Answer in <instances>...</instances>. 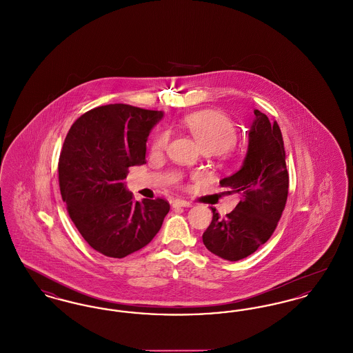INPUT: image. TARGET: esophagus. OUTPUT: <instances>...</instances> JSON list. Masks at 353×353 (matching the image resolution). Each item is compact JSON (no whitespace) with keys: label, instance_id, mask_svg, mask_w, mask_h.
I'll return each mask as SVG.
<instances>
[{"label":"esophagus","instance_id":"esophagus-1","mask_svg":"<svg viewBox=\"0 0 353 353\" xmlns=\"http://www.w3.org/2000/svg\"><path fill=\"white\" fill-rule=\"evenodd\" d=\"M172 206L173 208H190L192 203L186 200H181V199H176L172 201Z\"/></svg>","mask_w":353,"mask_h":353}]
</instances>
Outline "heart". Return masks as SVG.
Masks as SVG:
<instances>
[{
  "mask_svg": "<svg viewBox=\"0 0 353 353\" xmlns=\"http://www.w3.org/2000/svg\"><path fill=\"white\" fill-rule=\"evenodd\" d=\"M185 127L193 134L202 151L221 152L230 148L236 140L233 120L219 111H201L186 117ZM170 134L163 130L153 137L152 151H164L168 147Z\"/></svg>",
  "mask_w": 353,
  "mask_h": 353,
  "instance_id": "1",
  "label": "heart"
}]
</instances>
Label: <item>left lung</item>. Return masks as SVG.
Segmentation results:
<instances>
[{
    "label": "left lung",
    "instance_id": "left-lung-1",
    "mask_svg": "<svg viewBox=\"0 0 353 353\" xmlns=\"http://www.w3.org/2000/svg\"><path fill=\"white\" fill-rule=\"evenodd\" d=\"M249 132L242 167L219 181L241 201L226 217L212 208L213 219L202 234L206 249L226 261H239L266 243L276 229L288 196L283 137L276 121L258 110Z\"/></svg>",
    "mask_w": 353,
    "mask_h": 353
}]
</instances>
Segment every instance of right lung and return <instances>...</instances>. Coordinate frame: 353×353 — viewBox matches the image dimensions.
I'll return each mask as SVG.
<instances>
[{"label":"right lung","instance_id":"obj_1","mask_svg":"<svg viewBox=\"0 0 353 353\" xmlns=\"http://www.w3.org/2000/svg\"><path fill=\"white\" fill-rule=\"evenodd\" d=\"M163 118L130 104L87 111L71 125L59 163V189L68 213L84 241L110 258L147 246L168 214L164 199L134 201L125 190L128 168L145 164L147 137Z\"/></svg>","mask_w":353,"mask_h":353}]
</instances>
